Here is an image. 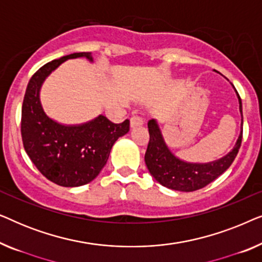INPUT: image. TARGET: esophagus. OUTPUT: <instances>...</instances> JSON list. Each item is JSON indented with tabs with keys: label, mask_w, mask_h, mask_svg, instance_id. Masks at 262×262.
I'll list each match as a JSON object with an SVG mask.
<instances>
[{
	"label": "esophagus",
	"mask_w": 262,
	"mask_h": 262,
	"mask_svg": "<svg viewBox=\"0 0 262 262\" xmlns=\"http://www.w3.org/2000/svg\"><path fill=\"white\" fill-rule=\"evenodd\" d=\"M130 123H131V127H136V126H141L144 121H143V119L139 116H134L131 118Z\"/></svg>",
	"instance_id": "esophagus-1"
}]
</instances>
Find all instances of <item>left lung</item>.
<instances>
[{
  "mask_svg": "<svg viewBox=\"0 0 262 262\" xmlns=\"http://www.w3.org/2000/svg\"><path fill=\"white\" fill-rule=\"evenodd\" d=\"M236 93H237V91H236ZM237 98L239 103V112H241L242 116V101L238 93ZM148 128L150 139L144 160L150 174L164 187L181 192H193L205 187L214 179L223 174L234 162L242 142L241 130V134L238 136L235 146L224 157L209 163H189L178 159L168 149L155 119L149 120Z\"/></svg>",
  "mask_w": 262,
  "mask_h": 262,
  "instance_id": "8db88e82",
  "label": "left lung"
}]
</instances>
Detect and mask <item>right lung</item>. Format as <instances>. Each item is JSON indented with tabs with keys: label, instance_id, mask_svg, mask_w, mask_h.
<instances>
[{
	"label": "right lung",
	"instance_id": "obj_1",
	"mask_svg": "<svg viewBox=\"0 0 262 262\" xmlns=\"http://www.w3.org/2000/svg\"><path fill=\"white\" fill-rule=\"evenodd\" d=\"M85 57L76 52L46 63L28 82L21 110L24 148L38 170L63 187H78L94 180L108 160L116 141L130 130V120L114 124L99 116L81 125H62L46 116L39 92L45 78L67 59Z\"/></svg>",
	"mask_w": 262,
	"mask_h": 262
}]
</instances>
